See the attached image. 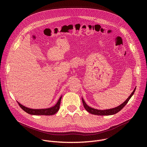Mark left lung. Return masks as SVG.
<instances>
[{
    "mask_svg": "<svg viewBox=\"0 0 147 147\" xmlns=\"http://www.w3.org/2000/svg\"><path fill=\"white\" fill-rule=\"evenodd\" d=\"M136 88H134V91L131 94V95L129 96V97L126 100H125L123 103H121L120 105H119V107H116L115 108H112V109H107V110H98V109H94V108H91L89 106H88L86 104V103L85 102V101L84 100V99L82 98V103H83V105H84V108L86 109V111H88L89 113H90L91 114L95 115H100V116L112 115L116 114L117 112H119V111H120L125 107V105L127 103V102H129L130 99L131 98V96L134 94V92L136 91Z\"/></svg>",
    "mask_w": 147,
    "mask_h": 147,
    "instance_id": "1",
    "label": "left lung"
}]
</instances>
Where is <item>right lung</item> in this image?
<instances>
[{
  "instance_id": "add662e5",
  "label": "right lung",
  "mask_w": 147,
  "mask_h": 147,
  "mask_svg": "<svg viewBox=\"0 0 147 147\" xmlns=\"http://www.w3.org/2000/svg\"><path fill=\"white\" fill-rule=\"evenodd\" d=\"M61 96L59 98V100L57 101V103L53 107L48 108V109H30L28 108H27L23 105H22V104H20L19 102H17L18 103L19 106L20 108H22L24 111L27 112L28 114L30 115H55L56 112L60 108V104L61 102Z\"/></svg>"
}]
</instances>
